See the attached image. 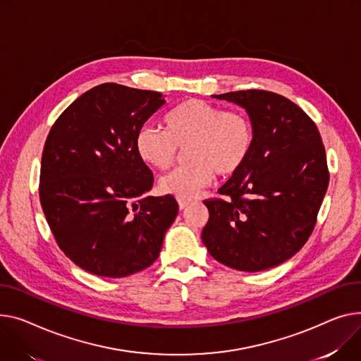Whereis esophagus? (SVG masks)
<instances>
[{
	"label": "esophagus",
	"instance_id": "1",
	"mask_svg": "<svg viewBox=\"0 0 361 361\" xmlns=\"http://www.w3.org/2000/svg\"><path fill=\"white\" fill-rule=\"evenodd\" d=\"M187 206H188V202H185V200H178V207H180V210H184Z\"/></svg>",
	"mask_w": 361,
	"mask_h": 361
}]
</instances>
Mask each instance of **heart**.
Listing matches in <instances>:
<instances>
[{"label": "heart", "instance_id": "heart-1", "mask_svg": "<svg viewBox=\"0 0 361 361\" xmlns=\"http://www.w3.org/2000/svg\"><path fill=\"white\" fill-rule=\"evenodd\" d=\"M165 132L143 126L135 137L139 159L155 170H168L186 149L190 165L159 180V190L178 200H193L214 174L226 180L245 166L254 145L251 120L241 111L225 110L203 100L180 103L164 117Z\"/></svg>", "mask_w": 361, "mask_h": 361}]
</instances>
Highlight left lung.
Segmentation results:
<instances>
[{
  "mask_svg": "<svg viewBox=\"0 0 361 361\" xmlns=\"http://www.w3.org/2000/svg\"><path fill=\"white\" fill-rule=\"evenodd\" d=\"M245 109L254 145L245 166L206 200L202 241L239 271L269 270L307 241L328 188L325 148L317 125L290 100L262 90L212 95Z\"/></svg>",
  "mask_w": 361,
  "mask_h": 361,
  "instance_id": "1",
  "label": "left lung"
}]
</instances>
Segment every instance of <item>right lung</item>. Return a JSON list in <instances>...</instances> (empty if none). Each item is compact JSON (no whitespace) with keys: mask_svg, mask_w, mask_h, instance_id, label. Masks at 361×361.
<instances>
[{"mask_svg":"<svg viewBox=\"0 0 361 361\" xmlns=\"http://www.w3.org/2000/svg\"><path fill=\"white\" fill-rule=\"evenodd\" d=\"M165 104L161 92L106 82L84 92L47 135L40 203L65 255L102 277H126L159 257L178 204L154 197L135 137Z\"/></svg>","mask_w":361,"mask_h":361,"instance_id":"right-lung-1","label":"right lung"}]
</instances>
